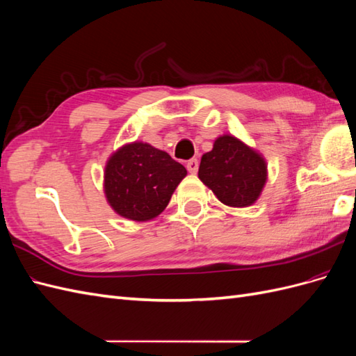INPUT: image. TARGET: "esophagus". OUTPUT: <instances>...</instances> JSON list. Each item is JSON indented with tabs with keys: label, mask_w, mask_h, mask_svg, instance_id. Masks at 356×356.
I'll return each mask as SVG.
<instances>
[{
	"label": "esophagus",
	"mask_w": 356,
	"mask_h": 356,
	"mask_svg": "<svg viewBox=\"0 0 356 356\" xmlns=\"http://www.w3.org/2000/svg\"><path fill=\"white\" fill-rule=\"evenodd\" d=\"M187 169H188L190 174H196L197 169H199V161H197V159H190V160L187 161Z\"/></svg>",
	"instance_id": "1"
}]
</instances>
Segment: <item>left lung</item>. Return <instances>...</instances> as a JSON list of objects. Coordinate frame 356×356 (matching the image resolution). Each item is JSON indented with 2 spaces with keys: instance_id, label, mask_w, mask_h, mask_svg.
<instances>
[{
  "instance_id": "left-lung-1",
  "label": "left lung",
  "mask_w": 356,
  "mask_h": 356,
  "mask_svg": "<svg viewBox=\"0 0 356 356\" xmlns=\"http://www.w3.org/2000/svg\"><path fill=\"white\" fill-rule=\"evenodd\" d=\"M199 178L224 204L243 208L252 204L266 184L264 159L234 136L224 135L203 154Z\"/></svg>"
}]
</instances>
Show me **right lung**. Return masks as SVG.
<instances>
[{"label": "right lung", "mask_w": 356, "mask_h": 356, "mask_svg": "<svg viewBox=\"0 0 356 356\" xmlns=\"http://www.w3.org/2000/svg\"><path fill=\"white\" fill-rule=\"evenodd\" d=\"M186 175V168L161 149L144 143L127 144L106 163V200L124 218L152 220L163 212Z\"/></svg>", "instance_id": "obj_1"}]
</instances>
